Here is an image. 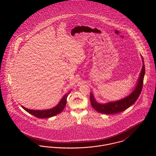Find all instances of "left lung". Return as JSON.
Segmentation results:
<instances>
[{
  "instance_id": "8db88e82",
  "label": "left lung",
  "mask_w": 156,
  "mask_h": 156,
  "mask_svg": "<svg viewBox=\"0 0 156 156\" xmlns=\"http://www.w3.org/2000/svg\"><path fill=\"white\" fill-rule=\"evenodd\" d=\"M142 68L137 81L136 87L134 88L132 92L119 100L110 101L106 103H98L91 92L90 94V101L92 108L98 112L105 113V114H115L124 111L130 106L133 105L138 98L143 87V82L145 75V66L144 59L142 56Z\"/></svg>"
}]
</instances>
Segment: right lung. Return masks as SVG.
Listing matches in <instances>:
<instances>
[{
	"label": "right lung",
	"mask_w": 156,
	"mask_h": 156,
	"mask_svg": "<svg viewBox=\"0 0 156 156\" xmlns=\"http://www.w3.org/2000/svg\"><path fill=\"white\" fill-rule=\"evenodd\" d=\"M71 90L65 94L64 97L62 98L61 101L59 102V103L55 106L54 108L49 109H45V110H32V109H29L27 108H24V106H21L23 108V109H24L26 112L28 113H30L31 115L38 118H48L52 117L53 116H55L57 114L60 113L61 112L64 110L65 108L66 104H67V98L68 95V94L70 93Z\"/></svg>",
	"instance_id": "1"
}]
</instances>
